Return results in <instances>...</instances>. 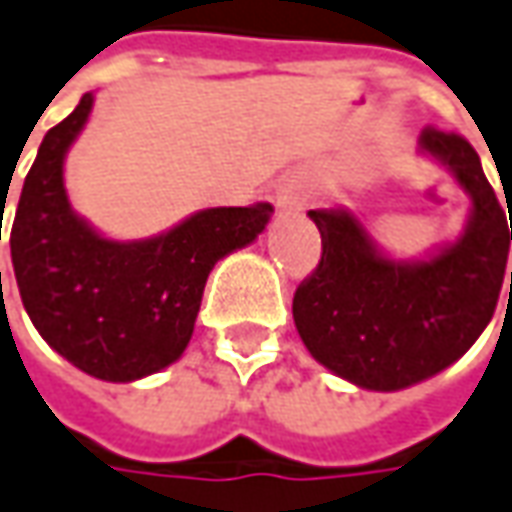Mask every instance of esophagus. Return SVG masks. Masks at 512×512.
Returning a JSON list of instances; mask_svg holds the SVG:
<instances>
[{"instance_id":"obj_1","label":"esophagus","mask_w":512,"mask_h":512,"mask_svg":"<svg viewBox=\"0 0 512 512\" xmlns=\"http://www.w3.org/2000/svg\"><path fill=\"white\" fill-rule=\"evenodd\" d=\"M311 198V187L305 179H285L280 184V190H277V204L283 207V210H300L305 207V201Z\"/></svg>"}]
</instances>
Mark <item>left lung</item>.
<instances>
[{
    "mask_svg": "<svg viewBox=\"0 0 512 512\" xmlns=\"http://www.w3.org/2000/svg\"><path fill=\"white\" fill-rule=\"evenodd\" d=\"M420 151L446 165L471 196L460 241L429 260L381 255L347 210L308 212L322 257L297 285L294 322L311 356L361 389L392 392L451 367L488 328L502 291L512 221L507 227L474 145L426 125Z\"/></svg>",
    "mask_w": 512,
    "mask_h": 512,
    "instance_id": "1",
    "label": "left lung"
}]
</instances>
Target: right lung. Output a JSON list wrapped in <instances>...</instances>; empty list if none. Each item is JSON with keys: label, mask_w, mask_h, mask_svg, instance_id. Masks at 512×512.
<instances>
[{"label": "right lung", "mask_w": 512, "mask_h": 512, "mask_svg": "<svg viewBox=\"0 0 512 512\" xmlns=\"http://www.w3.org/2000/svg\"><path fill=\"white\" fill-rule=\"evenodd\" d=\"M92 103L83 95L41 142L10 227V257L24 311L55 353L100 381H137L182 356L212 266L255 241L271 204L201 210L148 241L97 235L64 190V156Z\"/></svg>", "instance_id": "right-lung-1"}]
</instances>
